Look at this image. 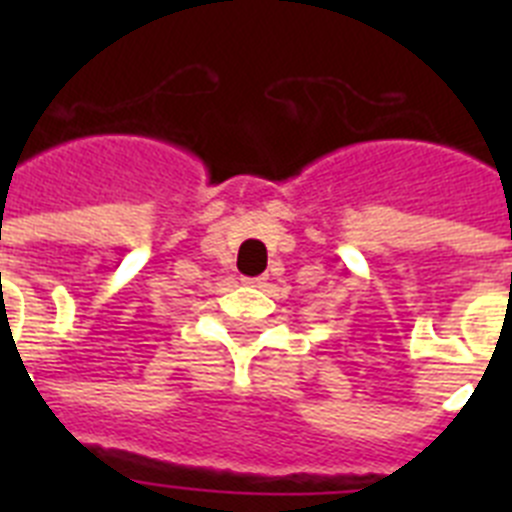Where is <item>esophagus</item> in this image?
<instances>
[{"label":"esophagus","mask_w":512,"mask_h":512,"mask_svg":"<svg viewBox=\"0 0 512 512\" xmlns=\"http://www.w3.org/2000/svg\"><path fill=\"white\" fill-rule=\"evenodd\" d=\"M243 282H246L248 287H264L266 277H248V279H243Z\"/></svg>","instance_id":"obj_1"}]
</instances>
